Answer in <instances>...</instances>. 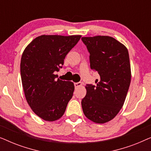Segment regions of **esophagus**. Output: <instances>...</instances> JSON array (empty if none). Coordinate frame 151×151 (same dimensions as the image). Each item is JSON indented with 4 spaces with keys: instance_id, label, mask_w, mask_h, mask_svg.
<instances>
[{
    "instance_id": "34e87169",
    "label": "esophagus",
    "mask_w": 151,
    "mask_h": 151,
    "mask_svg": "<svg viewBox=\"0 0 151 151\" xmlns=\"http://www.w3.org/2000/svg\"><path fill=\"white\" fill-rule=\"evenodd\" d=\"M74 86H75V88H77L78 87H80V86H82V82H76V83H74Z\"/></svg>"
}]
</instances>
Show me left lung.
<instances>
[{
    "label": "left lung",
    "instance_id": "1",
    "mask_svg": "<svg viewBox=\"0 0 151 151\" xmlns=\"http://www.w3.org/2000/svg\"><path fill=\"white\" fill-rule=\"evenodd\" d=\"M82 40L90 53L91 69L100 77L96 86L86 84L82 110L90 120L104 124L114 118L124 103L131 78L129 51L110 36L82 37Z\"/></svg>",
    "mask_w": 151,
    "mask_h": 151
}]
</instances>
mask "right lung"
Wrapping results in <instances>:
<instances>
[{
	"label": "right lung",
	"mask_w": 151,
	"mask_h": 151,
	"mask_svg": "<svg viewBox=\"0 0 151 151\" xmlns=\"http://www.w3.org/2000/svg\"><path fill=\"white\" fill-rule=\"evenodd\" d=\"M81 36L42 35L33 40L22 53L20 76L27 102L45 121L60 118L74 91L72 82L56 79L66 55Z\"/></svg>",
	"instance_id": "right-lung-1"
}]
</instances>
